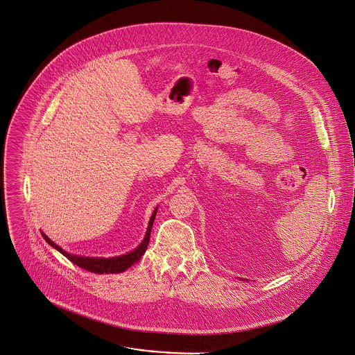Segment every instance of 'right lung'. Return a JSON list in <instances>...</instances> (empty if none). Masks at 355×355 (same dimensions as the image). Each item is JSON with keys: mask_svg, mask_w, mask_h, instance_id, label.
I'll return each instance as SVG.
<instances>
[{"mask_svg": "<svg viewBox=\"0 0 355 355\" xmlns=\"http://www.w3.org/2000/svg\"><path fill=\"white\" fill-rule=\"evenodd\" d=\"M157 209H155V211L152 214L150 219H149V225H148V230L146 234L142 240L141 244L132 252L126 254V255H121V257H115V258H85V257H76L71 255L66 251H63L59 245H56L53 241H51L44 233V239L53 247L56 248L59 252H62L66 258H69L72 263H75L76 266L92 272V273H97V275H104V273H122L125 270H128L129 268H132L135 263H137L140 261L148 244H149V236H150V229L155 220V215H156Z\"/></svg>", "mask_w": 355, "mask_h": 355, "instance_id": "1", "label": "right lung"}]
</instances>
